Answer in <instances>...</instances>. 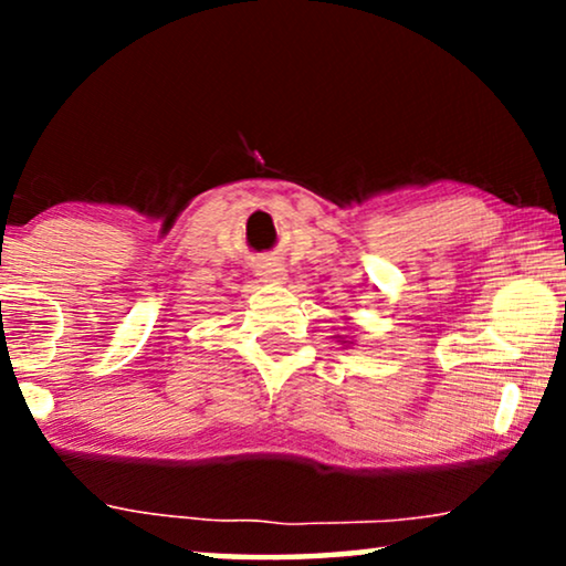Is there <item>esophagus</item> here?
<instances>
[{"mask_svg": "<svg viewBox=\"0 0 566 566\" xmlns=\"http://www.w3.org/2000/svg\"><path fill=\"white\" fill-rule=\"evenodd\" d=\"M260 275H262V281H273V283L285 281V270L281 265H262Z\"/></svg>", "mask_w": 566, "mask_h": 566, "instance_id": "esophagus-1", "label": "esophagus"}]
</instances>
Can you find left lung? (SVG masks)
<instances>
[{"label":"left lung","instance_id":"obj_1","mask_svg":"<svg viewBox=\"0 0 566 566\" xmlns=\"http://www.w3.org/2000/svg\"><path fill=\"white\" fill-rule=\"evenodd\" d=\"M343 343H345V339H343Z\"/></svg>","mask_w":566,"mask_h":566}]
</instances>
